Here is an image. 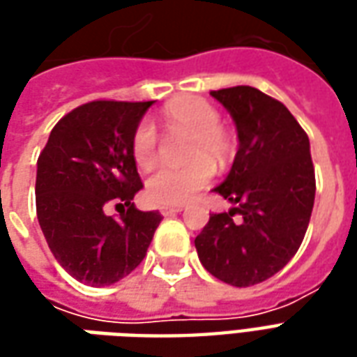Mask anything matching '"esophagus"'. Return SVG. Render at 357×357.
<instances>
[{"label":"esophagus","instance_id":"34e87169","mask_svg":"<svg viewBox=\"0 0 357 357\" xmlns=\"http://www.w3.org/2000/svg\"><path fill=\"white\" fill-rule=\"evenodd\" d=\"M181 210H183V206H160V214L162 216H174V214H178Z\"/></svg>","mask_w":357,"mask_h":357}]
</instances>
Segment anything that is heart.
Here are the masks:
<instances>
[{
    "label": "heart",
    "instance_id": "b5f03b06",
    "mask_svg": "<svg viewBox=\"0 0 357 357\" xmlns=\"http://www.w3.org/2000/svg\"><path fill=\"white\" fill-rule=\"evenodd\" d=\"M166 126L172 132L189 133L187 156L195 158L185 166H160L147 179L149 199L156 204L178 206L193 199L201 189L208 185L214 176V162H222L229 151L225 139L222 120L218 110L202 99H185L172 102L164 112ZM158 151L156 128L149 120H143L133 135V158L141 168H149L155 162ZM199 158L197 159L196 156ZM209 158L206 159V156Z\"/></svg>",
    "mask_w": 357,
    "mask_h": 357
}]
</instances>
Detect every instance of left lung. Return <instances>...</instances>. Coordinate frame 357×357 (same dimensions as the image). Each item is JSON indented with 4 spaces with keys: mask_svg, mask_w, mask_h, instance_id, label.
I'll use <instances>...</instances> for the list:
<instances>
[{
    "mask_svg": "<svg viewBox=\"0 0 357 357\" xmlns=\"http://www.w3.org/2000/svg\"><path fill=\"white\" fill-rule=\"evenodd\" d=\"M210 95L233 118L239 151L214 187L233 206L210 216L195 248L220 281L250 287L291 262L306 235L315 199L310 139L283 102L260 89L237 86Z\"/></svg>",
    "mask_w": 357,
    "mask_h": 357,
    "instance_id": "obj_1",
    "label": "left lung"
}]
</instances>
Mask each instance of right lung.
Segmentation results:
<instances>
[{"label":"right lung","mask_w":357,"mask_h":357,"mask_svg":"<svg viewBox=\"0 0 357 357\" xmlns=\"http://www.w3.org/2000/svg\"><path fill=\"white\" fill-rule=\"evenodd\" d=\"M151 105L86 102L59 120L38 158L36 212L43 237L55 260L89 287L130 275L162 220L132 202L143 189L133 135ZM110 204L118 218L106 214Z\"/></svg>","instance_id":"add662e5"}]
</instances>
